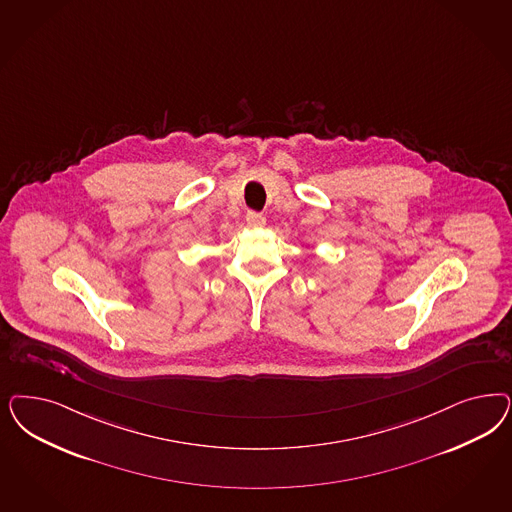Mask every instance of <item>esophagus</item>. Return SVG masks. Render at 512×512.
<instances>
[{
	"label": "esophagus",
	"mask_w": 512,
	"mask_h": 512,
	"mask_svg": "<svg viewBox=\"0 0 512 512\" xmlns=\"http://www.w3.org/2000/svg\"><path fill=\"white\" fill-rule=\"evenodd\" d=\"M247 224L250 228H262V226H265V216L254 213V211H248Z\"/></svg>",
	"instance_id": "1"
}]
</instances>
